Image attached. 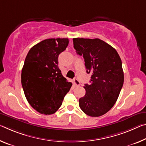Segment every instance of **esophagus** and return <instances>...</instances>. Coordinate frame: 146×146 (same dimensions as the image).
Here are the masks:
<instances>
[{
  "label": "esophagus",
  "mask_w": 146,
  "mask_h": 146,
  "mask_svg": "<svg viewBox=\"0 0 146 146\" xmlns=\"http://www.w3.org/2000/svg\"><path fill=\"white\" fill-rule=\"evenodd\" d=\"M73 84L75 86H80V82H79V80L77 79V78H75V79L73 80Z\"/></svg>",
  "instance_id": "1"
}]
</instances>
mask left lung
Returning a JSON list of instances; mask_svg holds the SVG:
<instances>
[{
	"label": "left lung",
	"instance_id": "1",
	"mask_svg": "<svg viewBox=\"0 0 146 146\" xmlns=\"http://www.w3.org/2000/svg\"><path fill=\"white\" fill-rule=\"evenodd\" d=\"M73 41L77 54L84 58L87 73L92 74L79 106L88 115L101 116L114 105L123 86L121 60L114 48L100 39L77 38Z\"/></svg>",
	"mask_w": 146,
	"mask_h": 146
}]
</instances>
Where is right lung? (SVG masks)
<instances>
[{"label": "right lung", "mask_w": 146, "mask_h": 146, "mask_svg": "<svg viewBox=\"0 0 146 146\" xmlns=\"http://www.w3.org/2000/svg\"><path fill=\"white\" fill-rule=\"evenodd\" d=\"M68 38H50L33 46L28 52L21 72V84L28 102L45 115L56 112L72 83L58 66L59 54L66 50Z\"/></svg>", "instance_id": "1"}]
</instances>
